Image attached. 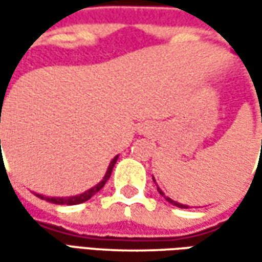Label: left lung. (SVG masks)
I'll return each mask as SVG.
<instances>
[{
	"instance_id": "left-lung-1",
	"label": "left lung",
	"mask_w": 262,
	"mask_h": 262,
	"mask_svg": "<svg viewBox=\"0 0 262 262\" xmlns=\"http://www.w3.org/2000/svg\"><path fill=\"white\" fill-rule=\"evenodd\" d=\"M257 96H258V93H257ZM261 116H262V115H261ZM261 121H262V119H261ZM153 181H155V178H153ZM155 182H156V181H155ZM157 191H159V194H160V195L163 196V198H165L166 201H169L170 204H173V206L179 207V208H188V206H185V204H181V203H176V201H173V200H170L169 196L165 195V194H163V191H162V189H160L159 186H157Z\"/></svg>"
}]
</instances>
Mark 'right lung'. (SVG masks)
Wrapping results in <instances>:
<instances>
[{"instance_id":"add662e5","label":"right lung","mask_w":262,"mask_h":262,"mask_svg":"<svg viewBox=\"0 0 262 262\" xmlns=\"http://www.w3.org/2000/svg\"><path fill=\"white\" fill-rule=\"evenodd\" d=\"M1 115V112H0ZM1 143V141H0ZM116 160H118V156H115L112 159V162L109 163V166H107V170H106L105 176H103V179L95 185L93 188H90L89 191L86 192H83V194H80V195H74V196H45V195H40V194H36V196H39V198H42V200H46V201H49V203H54V204H61V206H76V204H81V203H86L87 200H90L92 196L95 195L96 192H99L105 184L107 182V179L111 178V173H112V169L115 166Z\"/></svg>"}]
</instances>
